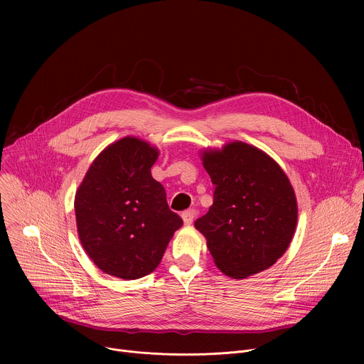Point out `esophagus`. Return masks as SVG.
I'll return each mask as SVG.
<instances>
[{"instance_id": "1", "label": "esophagus", "mask_w": 364, "mask_h": 364, "mask_svg": "<svg viewBox=\"0 0 364 364\" xmlns=\"http://www.w3.org/2000/svg\"><path fill=\"white\" fill-rule=\"evenodd\" d=\"M181 219L184 222V225H191L193 223V219H194V210H186L181 213Z\"/></svg>"}]
</instances>
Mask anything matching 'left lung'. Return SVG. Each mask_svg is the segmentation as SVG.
<instances>
[{
    "instance_id": "8db88e82",
    "label": "left lung",
    "mask_w": 364,
    "mask_h": 364,
    "mask_svg": "<svg viewBox=\"0 0 364 364\" xmlns=\"http://www.w3.org/2000/svg\"><path fill=\"white\" fill-rule=\"evenodd\" d=\"M215 186L213 204L194 226L216 267L233 279L271 268L287 252L298 222L292 184L269 155L242 141L200 152Z\"/></svg>"
}]
</instances>
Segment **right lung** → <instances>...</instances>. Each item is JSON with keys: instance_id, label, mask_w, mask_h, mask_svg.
Segmentation results:
<instances>
[{"instance_id": "right-lung-1", "label": "right lung", "mask_w": 364, "mask_h": 364, "mask_svg": "<svg viewBox=\"0 0 364 364\" xmlns=\"http://www.w3.org/2000/svg\"><path fill=\"white\" fill-rule=\"evenodd\" d=\"M157 146L128 135L102 149L75 194L79 240L90 261L129 281L155 271L183 220L151 167Z\"/></svg>"}]
</instances>
